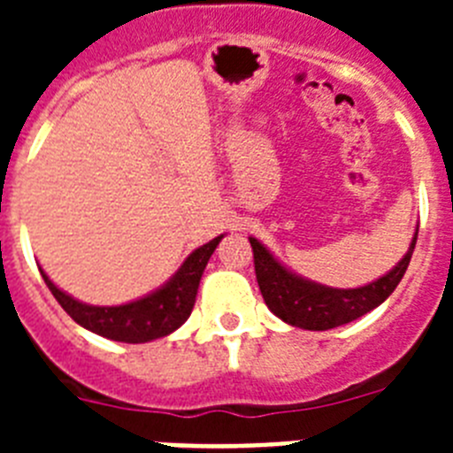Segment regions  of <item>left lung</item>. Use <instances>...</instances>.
<instances>
[{
	"label": "left lung",
	"mask_w": 453,
	"mask_h": 453,
	"mask_svg": "<svg viewBox=\"0 0 453 453\" xmlns=\"http://www.w3.org/2000/svg\"><path fill=\"white\" fill-rule=\"evenodd\" d=\"M250 242L254 250L256 281H258L263 299L272 313L290 326L326 331L354 322L390 297L392 290L402 281V276L406 274L415 242H418V234L413 235V242L397 265L381 279L361 288H329L303 279L276 261L263 242H258L256 238H250Z\"/></svg>",
	"instance_id": "8db88e82"
}]
</instances>
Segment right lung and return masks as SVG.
<instances>
[{
	"instance_id": "obj_1",
	"label": "right lung",
	"mask_w": 453,
	"mask_h": 453,
	"mask_svg": "<svg viewBox=\"0 0 453 453\" xmlns=\"http://www.w3.org/2000/svg\"><path fill=\"white\" fill-rule=\"evenodd\" d=\"M222 238L224 235H218L211 242L192 251L177 270V274L172 276L170 281L163 283L161 288H156L154 292L135 299V302L119 303V306H90V303H83L56 286L50 276L42 272V267H40V274L45 279L56 302L61 303L63 311L74 322L81 324L83 329L102 335V338L115 340V342H134V345H138V342L165 338L190 318L208 258L213 256L215 247L219 245Z\"/></svg>"
}]
</instances>
